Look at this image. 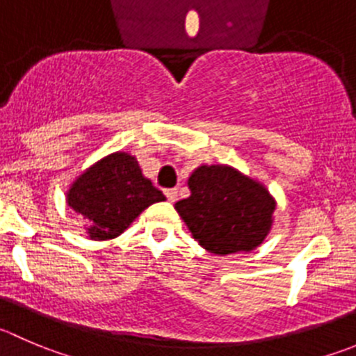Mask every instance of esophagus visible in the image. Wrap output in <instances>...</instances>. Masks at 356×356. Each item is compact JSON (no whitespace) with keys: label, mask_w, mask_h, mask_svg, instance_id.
Returning <instances> with one entry per match:
<instances>
[{"label":"esophagus","mask_w":356,"mask_h":356,"mask_svg":"<svg viewBox=\"0 0 356 356\" xmlns=\"http://www.w3.org/2000/svg\"><path fill=\"white\" fill-rule=\"evenodd\" d=\"M165 196H167V200L170 203H174L175 200H177V189L172 188V189H165Z\"/></svg>","instance_id":"esophagus-1"}]
</instances>
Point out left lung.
<instances>
[{"label":"left lung","instance_id":"left-lung-1","mask_svg":"<svg viewBox=\"0 0 356 356\" xmlns=\"http://www.w3.org/2000/svg\"><path fill=\"white\" fill-rule=\"evenodd\" d=\"M188 186L191 196L175 210L210 254L250 252L270 234L277 200L255 179L229 165H200Z\"/></svg>","mask_w":356,"mask_h":356}]
</instances>
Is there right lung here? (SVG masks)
<instances>
[{"instance_id": "obj_1", "label": "right lung", "mask_w": 356, "mask_h": 356, "mask_svg": "<svg viewBox=\"0 0 356 356\" xmlns=\"http://www.w3.org/2000/svg\"><path fill=\"white\" fill-rule=\"evenodd\" d=\"M165 195L144 177L136 156L116 151L95 161L72 181L65 203L85 220L90 240L120 236L140 212Z\"/></svg>"}]
</instances>
